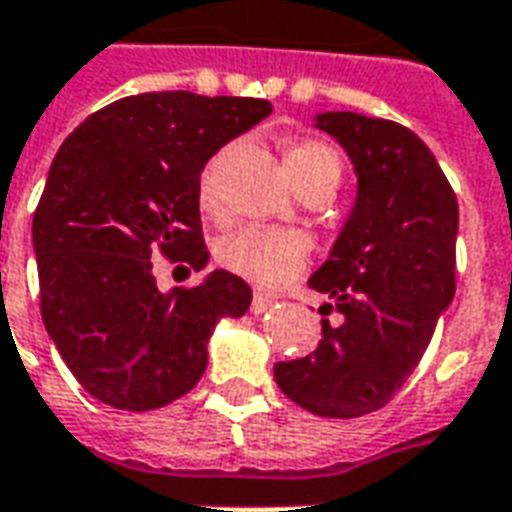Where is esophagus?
Here are the masks:
<instances>
[{
	"label": "esophagus",
	"mask_w": 512,
	"mask_h": 512,
	"mask_svg": "<svg viewBox=\"0 0 512 512\" xmlns=\"http://www.w3.org/2000/svg\"><path fill=\"white\" fill-rule=\"evenodd\" d=\"M274 304H276L274 295H266V293H260V290H257L255 298H252V312L263 314V312H268V309H271Z\"/></svg>",
	"instance_id": "1"
}]
</instances>
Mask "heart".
<instances>
[{
  "instance_id": "b5f03b06",
  "label": "heart",
  "mask_w": 512,
  "mask_h": 512,
  "mask_svg": "<svg viewBox=\"0 0 512 512\" xmlns=\"http://www.w3.org/2000/svg\"><path fill=\"white\" fill-rule=\"evenodd\" d=\"M287 170L295 187L306 181L342 173L339 157L323 140H301L287 151ZM198 203L206 217H219V195L214 165L200 173ZM312 257V238L301 230L285 227H241L219 238L217 263L230 274L241 276L257 287H282L301 274Z\"/></svg>"
}]
</instances>
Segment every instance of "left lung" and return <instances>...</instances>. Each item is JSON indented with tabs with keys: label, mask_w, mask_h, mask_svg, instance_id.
<instances>
[{
	"label": "left lung",
	"mask_w": 512,
	"mask_h": 512,
	"mask_svg": "<svg viewBox=\"0 0 512 512\" xmlns=\"http://www.w3.org/2000/svg\"><path fill=\"white\" fill-rule=\"evenodd\" d=\"M347 151L358 195L331 255L309 279L342 312L306 358L279 361L287 399L320 418H361L396 396L456 293L458 200L407 127L352 111L314 116Z\"/></svg>",
	"instance_id": "obj_1"
}]
</instances>
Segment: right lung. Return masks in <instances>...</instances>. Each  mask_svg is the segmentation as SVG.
Instances as JSON below:
<instances>
[{"mask_svg":"<svg viewBox=\"0 0 512 512\" xmlns=\"http://www.w3.org/2000/svg\"><path fill=\"white\" fill-rule=\"evenodd\" d=\"M271 111L252 97L146 92L100 108L62 143L32 222L40 312L102 404L146 412L189 393L214 325L252 304L249 285L222 268L162 293L151 257L206 268L200 170Z\"/></svg>","mask_w":512,"mask_h":512,"instance_id":"add662e5","label":"right lung"}]
</instances>
